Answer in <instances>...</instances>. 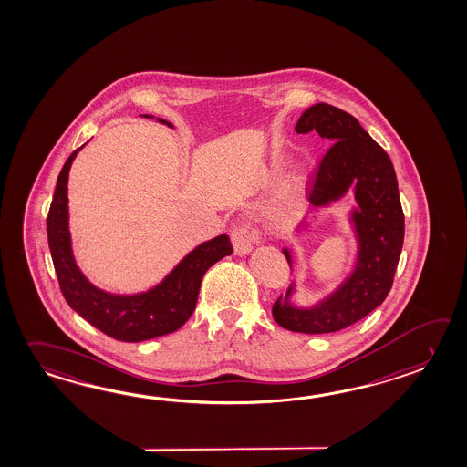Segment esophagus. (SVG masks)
<instances>
[{"label":"esophagus","mask_w":467,"mask_h":467,"mask_svg":"<svg viewBox=\"0 0 467 467\" xmlns=\"http://www.w3.org/2000/svg\"><path fill=\"white\" fill-rule=\"evenodd\" d=\"M231 241L234 246V253L244 256L251 253L253 244L258 241V231L253 224H238L231 231Z\"/></svg>","instance_id":"esophagus-1"}]
</instances>
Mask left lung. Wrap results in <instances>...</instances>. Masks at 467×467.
<instances>
[{
	"label": "left lung",
	"mask_w": 467,
	"mask_h": 467,
	"mask_svg": "<svg viewBox=\"0 0 467 467\" xmlns=\"http://www.w3.org/2000/svg\"><path fill=\"white\" fill-rule=\"evenodd\" d=\"M295 130H311L332 142L317 169L310 202L325 208L352 187L357 208L350 213L357 259L342 285L308 308L291 303L295 285L273 305V318L290 332L343 330L375 310L387 298L404 244V213L389 154L353 115L333 105L315 104L301 114ZM283 254L293 268L290 249Z\"/></svg>",
	"instance_id": "8db88e82"
}]
</instances>
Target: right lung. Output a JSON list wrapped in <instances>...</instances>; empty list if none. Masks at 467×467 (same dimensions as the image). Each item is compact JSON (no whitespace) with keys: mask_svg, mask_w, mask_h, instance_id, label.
<instances>
[{"mask_svg":"<svg viewBox=\"0 0 467 467\" xmlns=\"http://www.w3.org/2000/svg\"><path fill=\"white\" fill-rule=\"evenodd\" d=\"M145 117L152 119V115ZM157 120L172 127L164 119ZM82 147L73 150L72 156L67 159L47 218L48 246L65 300L95 328L120 342H144L176 332L196 308L201 281L206 271L233 253L228 234L201 243L150 290L114 295L97 288L75 263L68 229V172Z\"/></svg>","mask_w":467,"mask_h":467,"instance_id":"obj_1","label":"right lung"}]
</instances>
